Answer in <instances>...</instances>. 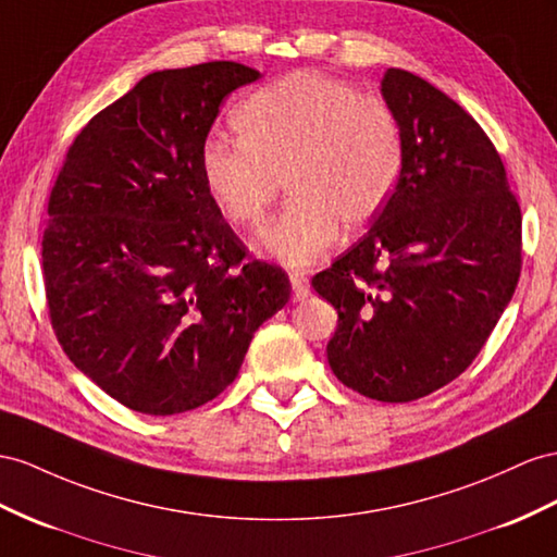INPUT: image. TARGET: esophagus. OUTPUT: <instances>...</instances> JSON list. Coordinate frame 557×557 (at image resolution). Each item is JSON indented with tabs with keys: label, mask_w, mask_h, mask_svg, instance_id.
Here are the masks:
<instances>
[{
	"label": "esophagus",
	"mask_w": 557,
	"mask_h": 557,
	"mask_svg": "<svg viewBox=\"0 0 557 557\" xmlns=\"http://www.w3.org/2000/svg\"><path fill=\"white\" fill-rule=\"evenodd\" d=\"M289 280H292V298L294 301H304V298L310 294L308 280L301 273H292Z\"/></svg>",
	"instance_id": "1"
}]
</instances>
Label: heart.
Returning <instances> with one entry per match:
<instances>
[{"label": "heart", "instance_id": "obj_1", "mask_svg": "<svg viewBox=\"0 0 557 557\" xmlns=\"http://www.w3.org/2000/svg\"><path fill=\"white\" fill-rule=\"evenodd\" d=\"M239 140L213 136L199 166L225 221L261 225L284 181L292 205L253 247L284 268L318 263L341 235L372 223L403 171V129L381 98L294 73L235 110Z\"/></svg>", "mask_w": 557, "mask_h": 557}]
</instances>
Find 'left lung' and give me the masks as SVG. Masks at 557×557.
Returning a JSON list of instances; mask_svg holds the SVG:
<instances>
[{
	"label": "left lung",
	"mask_w": 557,
	"mask_h": 557,
	"mask_svg": "<svg viewBox=\"0 0 557 557\" xmlns=\"http://www.w3.org/2000/svg\"><path fill=\"white\" fill-rule=\"evenodd\" d=\"M403 171L369 233L312 277L338 312L326 360L344 386L411 403L487 344L518 287L522 213L494 143L431 82L388 67Z\"/></svg>",
	"instance_id": "obj_1"
}]
</instances>
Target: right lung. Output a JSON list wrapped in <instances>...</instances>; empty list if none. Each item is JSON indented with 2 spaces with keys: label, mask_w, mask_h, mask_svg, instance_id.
<instances>
[{
  "label": "right lung",
  "mask_w": 557,
  "mask_h": 557,
  "mask_svg": "<svg viewBox=\"0 0 557 557\" xmlns=\"http://www.w3.org/2000/svg\"><path fill=\"white\" fill-rule=\"evenodd\" d=\"M233 61L160 70L98 112L49 195L41 270L65 355L140 414L202 407L289 301L207 193L199 157L223 98L259 79Z\"/></svg>",
  "instance_id": "obj_1"
}]
</instances>
